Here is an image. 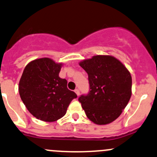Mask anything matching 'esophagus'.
I'll return each mask as SVG.
<instances>
[{
  "label": "esophagus",
  "instance_id": "esophagus-1",
  "mask_svg": "<svg viewBox=\"0 0 157 157\" xmlns=\"http://www.w3.org/2000/svg\"><path fill=\"white\" fill-rule=\"evenodd\" d=\"M75 92L76 94H77V96L80 95V90H79L78 89H76L75 90Z\"/></svg>",
  "mask_w": 157,
  "mask_h": 157
}]
</instances>
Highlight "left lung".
I'll use <instances>...</instances> for the list:
<instances>
[{
    "mask_svg": "<svg viewBox=\"0 0 157 157\" xmlns=\"http://www.w3.org/2000/svg\"><path fill=\"white\" fill-rule=\"evenodd\" d=\"M89 77V92L78 98L89 120L107 124L121 114L131 97L129 71L112 56L97 55L80 62Z\"/></svg>",
    "mask_w": 157,
    "mask_h": 157,
    "instance_id": "1",
    "label": "left lung"
}]
</instances>
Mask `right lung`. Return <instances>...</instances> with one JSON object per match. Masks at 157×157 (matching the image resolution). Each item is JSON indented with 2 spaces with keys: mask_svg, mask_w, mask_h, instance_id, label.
I'll return each mask as SVG.
<instances>
[{
  "mask_svg": "<svg viewBox=\"0 0 157 157\" xmlns=\"http://www.w3.org/2000/svg\"><path fill=\"white\" fill-rule=\"evenodd\" d=\"M62 64L41 58L27 65L19 81L20 97L28 111L41 121L52 122L65 115L71 101L77 97L59 77Z\"/></svg>",
  "mask_w": 157,
  "mask_h": 157,
  "instance_id": "1",
  "label": "right lung"
}]
</instances>
